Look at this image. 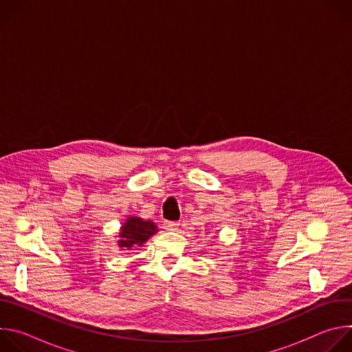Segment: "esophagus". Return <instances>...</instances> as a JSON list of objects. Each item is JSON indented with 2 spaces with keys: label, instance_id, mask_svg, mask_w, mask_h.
<instances>
[{
  "label": "esophagus",
  "instance_id": "esophagus-1",
  "mask_svg": "<svg viewBox=\"0 0 352 352\" xmlns=\"http://www.w3.org/2000/svg\"><path fill=\"white\" fill-rule=\"evenodd\" d=\"M178 226H179V223H177V221H164V224H163L164 230H167V231H174L178 228Z\"/></svg>",
  "mask_w": 352,
  "mask_h": 352
}]
</instances>
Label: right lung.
I'll use <instances>...</instances> for the list:
<instances>
[{
    "mask_svg": "<svg viewBox=\"0 0 352 352\" xmlns=\"http://www.w3.org/2000/svg\"><path fill=\"white\" fill-rule=\"evenodd\" d=\"M157 226L150 221L143 220L136 216H131L125 220L120 230L118 246L125 249H132L135 246H142L150 236L157 232Z\"/></svg>",
    "mask_w": 352,
    "mask_h": 352,
    "instance_id": "add662e5",
    "label": "right lung"
}]
</instances>
